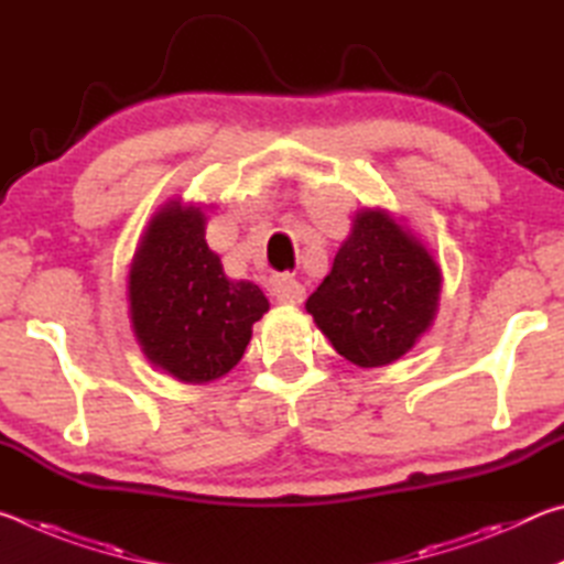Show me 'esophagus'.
<instances>
[{
  "label": "esophagus",
  "mask_w": 564,
  "mask_h": 564,
  "mask_svg": "<svg viewBox=\"0 0 564 564\" xmlns=\"http://www.w3.org/2000/svg\"><path fill=\"white\" fill-rule=\"evenodd\" d=\"M273 295H275V301L283 303V305H295V303L303 301L305 289H303L299 281L293 279V275L283 273V275H279V279L273 281Z\"/></svg>",
  "instance_id": "esophagus-1"
}]
</instances>
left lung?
<instances>
[{
  "label": "left lung",
  "mask_w": 564,
  "mask_h": 564,
  "mask_svg": "<svg viewBox=\"0 0 564 564\" xmlns=\"http://www.w3.org/2000/svg\"><path fill=\"white\" fill-rule=\"evenodd\" d=\"M441 289V265L423 241L383 208H362L305 311L343 358L380 368L433 326Z\"/></svg>",
  "instance_id": "left-lung-1"
}]
</instances>
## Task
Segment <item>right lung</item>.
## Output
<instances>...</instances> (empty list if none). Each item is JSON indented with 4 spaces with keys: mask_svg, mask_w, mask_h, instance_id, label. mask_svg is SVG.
Instances as JSON below:
<instances>
[{
    "mask_svg": "<svg viewBox=\"0 0 564 564\" xmlns=\"http://www.w3.org/2000/svg\"><path fill=\"white\" fill-rule=\"evenodd\" d=\"M129 318L151 366L181 383L226 376L269 311L259 285L231 281L206 243V212L171 198L151 216L129 269Z\"/></svg>",
    "mask_w": 564,
    "mask_h": 564,
    "instance_id": "1",
    "label": "right lung"
}]
</instances>
